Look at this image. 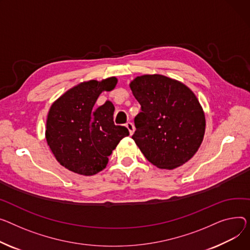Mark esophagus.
Segmentation results:
<instances>
[{"label":"esophagus","instance_id":"34e87169","mask_svg":"<svg viewBox=\"0 0 250 250\" xmlns=\"http://www.w3.org/2000/svg\"><path fill=\"white\" fill-rule=\"evenodd\" d=\"M125 126H126L127 129L129 130V135H130V136H131L132 134H134V132H135V125H134V124L128 122V123H126Z\"/></svg>","mask_w":250,"mask_h":250}]
</instances>
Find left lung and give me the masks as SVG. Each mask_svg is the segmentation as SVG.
Here are the masks:
<instances>
[{"label":"left lung","mask_w":250,"mask_h":250,"mask_svg":"<svg viewBox=\"0 0 250 250\" xmlns=\"http://www.w3.org/2000/svg\"><path fill=\"white\" fill-rule=\"evenodd\" d=\"M129 87L142 109L131 138L146 159L168 170L188 162L201 146L206 125L193 91L160 74L138 76Z\"/></svg>","instance_id":"8db88e82"}]
</instances>
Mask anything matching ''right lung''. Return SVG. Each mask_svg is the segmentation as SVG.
Listing matches in <instances>:
<instances>
[{"label":"right lung","mask_w":250,"mask_h":250,"mask_svg":"<svg viewBox=\"0 0 250 250\" xmlns=\"http://www.w3.org/2000/svg\"><path fill=\"white\" fill-rule=\"evenodd\" d=\"M118 79L89 80L61 95L50 107L46 141L63 167L79 175L92 176L103 171L108 157L128 129L113 123L112 103L94 107L103 91L112 90Z\"/></svg>","instance_id":"1"}]
</instances>
